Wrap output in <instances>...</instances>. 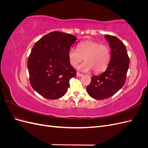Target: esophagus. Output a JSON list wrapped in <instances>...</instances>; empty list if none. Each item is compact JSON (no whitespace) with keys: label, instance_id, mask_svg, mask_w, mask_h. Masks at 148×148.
<instances>
[{"label":"esophagus","instance_id":"obj_1","mask_svg":"<svg viewBox=\"0 0 148 148\" xmlns=\"http://www.w3.org/2000/svg\"><path fill=\"white\" fill-rule=\"evenodd\" d=\"M77 77H83V74H82V73H77Z\"/></svg>","mask_w":148,"mask_h":148}]
</instances>
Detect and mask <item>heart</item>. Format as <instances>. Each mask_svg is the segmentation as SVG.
<instances>
[{
    "instance_id": "obj_1",
    "label": "heart",
    "mask_w": 148,
    "mask_h": 148,
    "mask_svg": "<svg viewBox=\"0 0 148 148\" xmlns=\"http://www.w3.org/2000/svg\"><path fill=\"white\" fill-rule=\"evenodd\" d=\"M68 57L70 64L74 68H77L84 59L86 62L79 67V69L83 71L92 69L94 72L101 73L104 71L109 64L110 51L109 47L104 44L87 40L79 42L77 49H70Z\"/></svg>"
}]
</instances>
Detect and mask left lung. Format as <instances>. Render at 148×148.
Masks as SVG:
<instances>
[{
    "label": "left lung",
    "instance_id": "1",
    "mask_svg": "<svg viewBox=\"0 0 148 148\" xmlns=\"http://www.w3.org/2000/svg\"><path fill=\"white\" fill-rule=\"evenodd\" d=\"M105 38L111 50L110 63L104 73L91 77V82L86 87L89 95L97 100L112 96L122 88L130 64L124 44L114 36L106 35Z\"/></svg>",
    "mask_w": 148,
    "mask_h": 148
}]
</instances>
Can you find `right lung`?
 Here are the masks:
<instances>
[{
	"label": "right lung",
	"instance_id": "right-lung-1",
	"mask_svg": "<svg viewBox=\"0 0 148 148\" xmlns=\"http://www.w3.org/2000/svg\"><path fill=\"white\" fill-rule=\"evenodd\" d=\"M77 38L70 34L53 31L35 43L28 60L31 86L48 99L63 96L76 71L71 64L68 53Z\"/></svg>",
	"mask_w": 148,
	"mask_h": 148
}]
</instances>
